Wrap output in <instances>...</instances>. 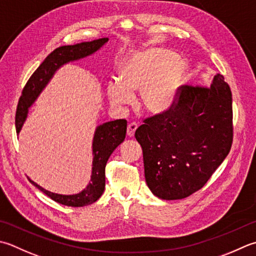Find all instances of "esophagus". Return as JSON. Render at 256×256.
<instances>
[{
  "label": "esophagus",
  "instance_id": "34e87169",
  "mask_svg": "<svg viewBox=\"0 0 256 256\" xmlns=\"http://www.w3.org/2000/svg\"><path fill=\"white\" fill-rule=\"evenodd\" d=\"M136 128H138V124L136 123H130L128 125V138H133L135 131H136Z\"/></svg>",
  "mask_w": 256,
  "mask_h": 256
}]
</instances>
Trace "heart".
<instances>
[{"mask_svg": "<svg viewBox=\"0 0 256 256\" xmlns=\"http://www.w3.org/2000/svg\"><path fill=\"white\" fill-rule=\"evenodd\" d=\"M185 70V63L168 50L150 48L132 52L120 63L118 81L108 83V96L115 106H124L140 91V106L145 112L163 113L176 98Z\"/></svg>", "mask_w": 256, "mask_h": 256, "instance_id": "1", "label": "heart"}]
</instances>
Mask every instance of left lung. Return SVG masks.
<instances>
[{
	"label": "left lung",
	"instance_id": "8db88e82",
	"mask_svg": "<svg viewBox=\"0 0 256 256\" xmlns=\"http://www.w3.org/2000/svg\"><path fill=\"white\" fill-rule=\"evenodd\" d=\"M135 131L143 150L145 181L162 200H181L202 188L233 142L232 93L216 74L210 88L183 85L168 111Z\"/></svg>",
	"mask_w": 256,
	"mask_h": 256
}]
</instances>
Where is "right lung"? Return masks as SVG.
Wrapping results in <instances>:
<instances>
[{"instance_id":"right-lung-1","label":"right lung","mask_w":256,"mask_h":256,"mask_svg":"<svg viewBox=\"0 0 256 256\" xmlns=\"http://www.w3.org/2000/svg\"><path fill=\"white\" fill-rule=\"evenodd\" d=\"M108 41V38L94 40L91 42H82L74 45H64L55 48L45 58L42 64L35 70L28 81L25 84L22 91L21 98L18 100L16 114H15V128L18 134L22 130L25 120L28 118V108L32 106L35 100L51 81L54 73L68 62L76 61L84 58L95 53ZM126 120H115V121L103 123L98 125L95 130L92 151H93V163H92V175L91 181L82 192L73 195H62L52 193L44 190L38 184L33 182L28 178V181L40 191L46 194L53 201L66 206H86V205L96 202L101 198L105 188V166L108 158L111 156L113 151L121 144L126 134Z\"/></svg>"}]
</instances>
